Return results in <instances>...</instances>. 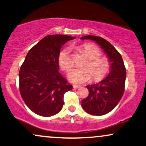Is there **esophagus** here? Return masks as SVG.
Masks as SVG:
<instances>
[{"instance_id": "obj_1", "label": "esophagus", "mask_w": 146, "mask_h": 146, "mask_svg": "<svg viewBox=\"0 0 146 146\" xmlns=\"http://www.w3.org/2000/svg\"><path fill=\"white\" fill-rule=\"evenodd\" d=\"M73 88L78 89V88H80L81 86H79V85H73Z\"/></svg>"}]
</instances>
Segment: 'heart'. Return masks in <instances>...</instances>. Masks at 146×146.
Returning <instances> with one entry per match:
<instances>
[{
	"label": "heart",
	"mask_w": 146,
	"mask_h": 146,
	"mask_svg": "<svg viewBox=\"0 0 146 146\" xmlns=\"http://www.w3.org/2000/svg\"><path fill=\"white\" fill-rule=\"evenodd\" d=\"M80 49L88 58L83 68H75L68 73V78L72 83L82 84L88 82H99L106 78L110 71L111 64L108 58L101 56V51L90 43H84ZM58 63L63 71L67 72L73 66V61L68 49L61 50L58 54Z\"/></svg>",
	"instance_id": "heart-1"
}]
</instances>
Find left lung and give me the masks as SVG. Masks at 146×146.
Masks as SVG:
<instances>
[{
	"instance_id": "1",
	"label": "left lung",
	"mask_w": 146,
	"mask_h": 146,
	"mask_svg": "<svg viewBox=\"0 0 146 146\" xmlns=\"http://www.w3.org/2000/svg\"><path fill=\"white\" fill-rule=\"evenodd\" d=\"M81 38L96 42L111 63L110 74L98 84L87 86L89 94L82 101V108L87 113L94 115H105L115 108L124 94L126 73L123 60L116 49L105 38L93 35Z\"/></svg>"
}]
</instances>
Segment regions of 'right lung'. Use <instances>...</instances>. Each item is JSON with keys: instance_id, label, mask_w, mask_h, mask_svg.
Listing matches in <instances>:
<instances>
[{"instance_id": "right-lung-1", "label": "right lung", "mask_w": 146, "mask_h": 146, "mask_svg": "<svg viewBox=\"0 0 146 146\" xmlns=\"http://www.w3.org/2000/svg\"><path fill=\"white\" fill-rule=\"evenodd\" d=\"M75 37L52 35L33 46L19 72L20 92L31 111L50 117L62 110L64 94L73 86L59 73L58 54L64 43Z\"/></svg>"}]
</instances>
